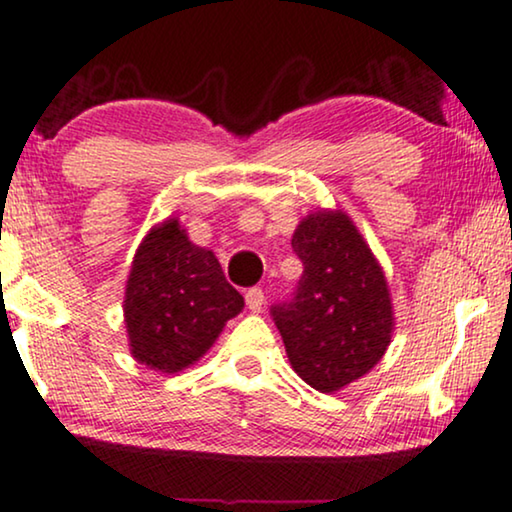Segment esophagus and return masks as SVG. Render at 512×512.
Wrapping results in <instances>:
<instances>
[{"instance_id":"1","label":"esophagus","mask_w":512,"mask_h":512,"mask_svg":"<svg viewBox=\"0 0 512 512\" xmlns=\"http://www.w3.org/2000/svg\"><path fill=\"white\" fill-rule=\"evenodd\" d=\"M244 299H246V306H249V311H251V313H261L263 304H266V294H263V289H261V287H251V289H246Z\"/></svg>"}]
</instances>
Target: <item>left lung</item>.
<instances>
[{
	"label": "left lung",
	"instance_id": "obj_1",
	"mask_svg": "<svg viewBox=\"0 0 512 512\" xmlns=\"http://www.w3.org/2000/svg\"><path fill=\"white\" fill-rule=\"evenodd\" d=\"M292 249L304 275L292 299L270 315L296 375L330 394L375 368L387 351L394 330L387 280L342 211L301 220Z\"/></svg>",
	"mask_w": 512,
	"mask_h": 512
}]
</instances>
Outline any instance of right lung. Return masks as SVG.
Wrapping results in <instances>:
<instances>
[{
  "label": "right lung",
  "instance_id": "1",
  "mask_svg": "<svg viewBox=\"0 0 512 512\" xmlns=\"http://www.w3.org/2000/svg\"><path fill=\"white\" fill-rule=\"evenodd\" d=\"M123 306L132 356L178 372L211 349L244 299L213 251L189 242L178 220H166L137 249Z\"/></svg>",
  "mask_w": 512,
  "mask_h": 512
}]
</instances>
